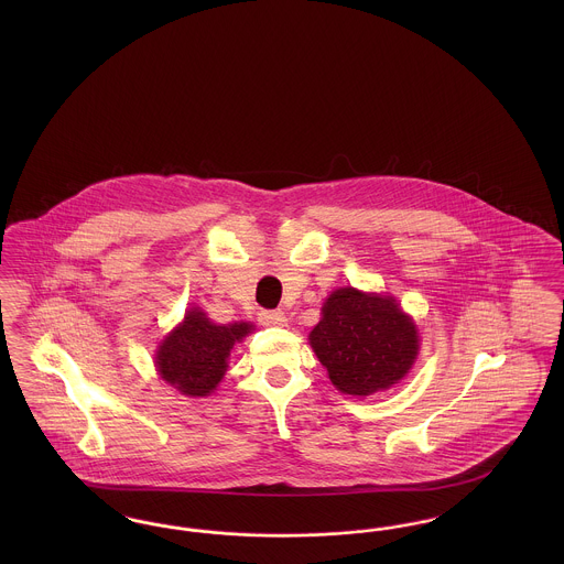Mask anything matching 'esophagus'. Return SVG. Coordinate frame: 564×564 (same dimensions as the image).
Wrapping results in <instances>:
<instances>
[{
  "label": "esophagus",
  "instance_id": "34e87169",
  "mask_svg": "<svg viewBox=\"0 0 564 564\" xmlns=\"http://www.w3.org/2000/svg\"><path fill=\"white\" fill-rule=\"evenodd\" d=\"M260 323L272 325V327H281V325L288 323V315L283 311H260Z\"/></svg>",
  "mask_w": 564,
  "mask_h": 564
}]
</instances>
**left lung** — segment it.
Here are the masks:
<instances>
[{"label": "left lung", "mask_w": 564, "mask_h": 564, "mask_svg": "<svg viewBox=\"0 0 564 564\" xmlns=\"http://www.w3.org/2000/svg\"><path fill=\"white\" fill-rule=\"evenodd\" d=\"M311 345L329 380L349 395L389 389L412 368L419 352L416 327L393 297L336 290L323 304Z\"/></svg>", "instance_id": "8db88e82"}]
</instances>
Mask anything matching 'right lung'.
<instances>
[{
  "label": "right lung",
  "mask_w": 564,
  "mask_h": 564,
  "mask_svg": "<svg viewBox=\"0 0 564 564\" xmlns=\"http://www.w3.org/2000/svg\"><path fill=\"white\" fill-rule=\"evenodd\" d=\"M249 329V323L215 325L205 313L189 311L184 323L162 340L156 357L162 380L189 398L212 393L226 375L230 349Z\"/></svg>",
  "instance_id": "obj_1"
}]
</instances>
